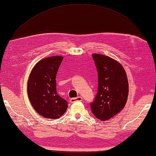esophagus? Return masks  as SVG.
Instances as JSON below:
<instances>
[{"label":"esophagus","instance_id":"1","mask_svg":"<svg viewBox=\"0 0 156 156\" xmlns=\"http://www.w3.org/2000/svg\"><path fill=\"white\" fill-rule=\"evenodd\" d=\"M82 101V97H78L76 98H72L70 99V102L73 103V102H75L76 101Z\"/></svg>","mask_w":156,"mask_h":156}]
</instances>
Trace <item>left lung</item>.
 Here are the masks:
<instances>
[{
  "label": "left lung",
  "instance_id": "8db88e82",
  "mask_svg": "<svg viewBox=\"0 0 156 156\" xmlns=\"http://www.w3.org/2000/svg\"><path fill=\"white\" fill-rule=\"evenodd\" d=\"M98 72V87L92 112L101 121H107L120 112L127 103L129 84L122 66L108 56L92 55Z\"/></svg>",
  "mask_w": 156,
  "mask_h": 156
}]
</instances>
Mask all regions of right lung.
I'll list each match as a JSON object with an SVG mask.
<instances>
[{"label": "right lung", "instance_id": "add662e5", "mask_svg": "<svg viewBox=\"0 0 156 156\" xmlns=\"http://www.w3.org/2000/svg\"><path fill=\"white\" fill-rule=\"evenodd\" d=\"M63 58L55 55L41 59L29 76V100L35 111L45 118L58 119L68 108V102L56 92L55 77Z\"/></svg>", "mask_w": 156, "mask_h": 156}]
</instances>
